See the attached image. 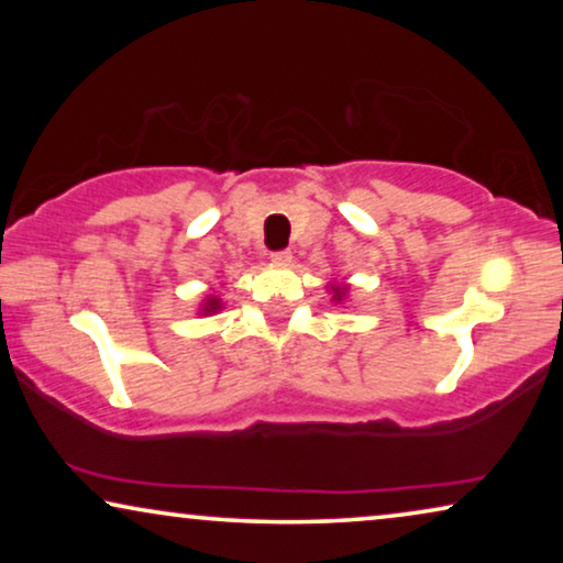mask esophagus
I'll list each match as a JSON object with an SVG mask.
<instances>
[{
    "label": "esophagus",
    "instance_id": "obj_1",
    "mask_svg": "<svg viewBox=\"0 0 563 563\" xmlns=\"http://www.w3.org/2000/svg\"><path fill=\"white\" fill-rule=\"evenodd\" d=\"M272 261H274V264H279V266H284V264H289V261H291V251H289V249H282V251H272Z\"/></svg>",
    "mask_w": 563,
    "mask_h": 563
}]
</instances>
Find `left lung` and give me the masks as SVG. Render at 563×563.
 <instances>
[{
    "label": "left lung",
    "mask_w": 563,
    "mask_h": 563,
    "mask_svg": "<svg viewBox=\"0 0 563 563\" xmlns=\"http://www.w3.org/2000/svg\"><path fill=\"white\" fill-rule=\"evenodd\" d=\"M333 291H335V299H341V295H343V287H335Z\"/></svg>",
    "instance_id": "obj_1"
}]
</instances>
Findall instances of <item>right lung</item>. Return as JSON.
Returning <instances> with one entry per match:
<instances>
[{"mask_svg":"<svg viewBox=\"0 0 563 563\" xmlns=\"http://www.w3.org/2000/svg\"><path fill=\"white\" fill-rule=\"evenodd\" d=\"M214 310H220V299L210 297V299H207V305H205V312H214Z\"/></svg>","mask_w":563,"mask_h":563,"instance_id":"obj_1","label":"right lung"}]
</instances>
